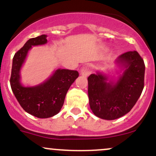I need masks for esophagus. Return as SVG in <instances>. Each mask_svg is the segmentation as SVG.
I'll return each instance as SVG.
<instances>
[{"instance_id":"1","label":"esophagus","mask_w":156,"mask_h":156,"mask_svg":"<svg viewBox=\"0 0 156 156\" xmlns=\"http://www.w3.org/2000/svg\"><path fill=\"white\" fill-rule=\"evenodd\" d=\"M91 73V67L89 65H85L83 68L81 69L82 75L85 76H88L90 73Z\"/></svg>"}]
</instances>
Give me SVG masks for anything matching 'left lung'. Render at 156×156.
Here are the masks:
<instances>
[{
  "mask_svg": "<svg viewBox=\"0 0 156 156\" xmlns=\"http://www.w3.org/2000/svg\"><path fill=\"white\" fill-rule=\"evenodd\" d=\"M116 62L124 68L116 83H108V78L100 73L88 77L90 108L104 120H115L130 112L144 86L145 65L138 52L123 53Z\"/></svg>",
  "mask_w": 156,
  "mask_h": 156,
  "instance_id": "obj_1",
  "label": "left lung"
}]
</instances>
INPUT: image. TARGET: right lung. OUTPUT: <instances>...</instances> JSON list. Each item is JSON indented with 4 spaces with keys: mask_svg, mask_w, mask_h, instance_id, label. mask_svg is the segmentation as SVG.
Listing matches in <instances>:
<instances>
[{
    "mask_svg": "<svg viewBox=\"0 0 156 156\" xmlns=\"http://www.w3.org/2000/svg\"><path fill=\"white\" fill-rule=\"evenodd\" d=\"M46 35L28 40L17 51L12 59L10 76L12 91L27 113L38 118L54 116L61 110L72 83L79 76L76 71L58 69L48 80L34 87H24L20 83V70L32 46L46 44Z\"/></svg>",
    "mask_w": 156,
    "mask_h": 156,
    "instance_id": "obj_1",
    "label": "right lung"
}]
</instances>
